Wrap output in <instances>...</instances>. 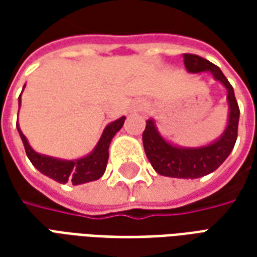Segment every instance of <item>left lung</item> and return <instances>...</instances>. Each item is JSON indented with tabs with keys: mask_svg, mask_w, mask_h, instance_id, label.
Returning a JSON list of instances; mask_svg holds the SVG:
<instances>
[{
	"mask_svg": "<svg viewBox=\"0 0 257 257\" xmlns=\"http://www.w3.org/2000/svg\"><path fill=\"white\" fill-rule=\"evenodd\" d=\"M184 66L190 73L210 71L215 79L227 88V100L230 104V117L224 134L220 139L205 147L180 149L169 145L162 139L154 126V121L149 119L143 132V146L149 161L162 176L182 179H197L213 172L224 162L234 149L238 136L239 107L235 100L234 89L221 70L209 60L193 53H184Z\"/></svg>",
	"mask_w": 257,
	"mask_h": 257,
	"instance_id": "obj_1",
	"label": "left lung"
}]
</instances>
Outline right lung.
<instances>
[{
	"label": "right lung",
	"mask_w": 257,
	"mask_h": 257,
	"mask_svg": "<svg viewBox=\"0 0 257 257\" xmlns=\"http://www.w3.org/2000/svg\"><path fill=\"white\" fill-rule=\"evenodd\" d=\"M123 121H125V117H121L117 121L108 123L101 135L99 143L95 147V150L92 151L89 156L84 157L81 160H75V161H62V160L41 156V154L36 153L29 146L26 136L20 131L19 125L18 123L16 125H18V131H19L23 146H25L26 154L29 157L31 164L40 172L47 175L48 178L53 179L59 183L64 184L67 182H71L74 186H77V184L86 183V182H92V180H97L99 178H101V175L106 171L107 161H108V146L111 143L114 135L122 128Z\"/></svg>",
	"instance_id": "obj_1"
}]
</instances>
